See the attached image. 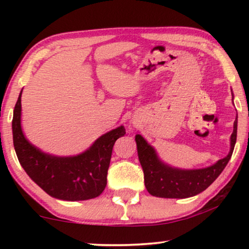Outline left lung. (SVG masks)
Segmentation results:
<instances>
[{
    "instance_id": "1",
    "label": "left lung",
    "mask_w": 249,
    "mask_h": 249,
    "mask_svg": "<svg viewBox=\"0 0 249 249\" xmlns=\"http://www.w3.org/2000/svg\"><path fill=\"white\" fill-rule=\"evenodd\" d=\"M238 119L233 122L230 137V152L226 158L203 169H179L166 164L142 135H136L138 159L144 171V181L152 196L162 198H187L202 193L212 185L231 159L237 141Z\"/></svg>"
}]
</instances>
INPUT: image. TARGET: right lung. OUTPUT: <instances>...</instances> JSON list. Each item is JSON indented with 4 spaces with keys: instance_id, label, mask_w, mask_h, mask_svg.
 I'll return each mask as SVG.
<instances>
[{
    "instance_id": "obj_1",
    "label": "right lung",
    "mask_w": 249,
    "mask_h": 249,
    "mask_svg": "<svg viewBox=\"0 0 249 249\" xmlns=\"http://www.w3.org/2000/svg\"><path fill=\"white\" fill-rule=\"evenodd\" d=\"M21 94L13 110V146L20 164L34 182L54 198L76 202L100 196L107 186L112 149L125 135L124 125L102 135L86 151L73 156H56L37 148L21 128Z\"/></svg>"
}]
</instances>
